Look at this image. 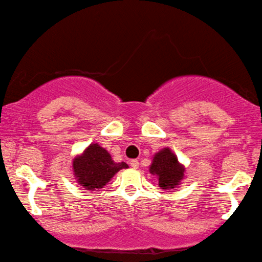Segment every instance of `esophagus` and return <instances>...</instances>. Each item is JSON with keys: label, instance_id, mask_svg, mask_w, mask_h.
<instances>
[{"label": "esophagus", "instance_id": "34e87169", "mask_svg": "<svg viewBox=\"0 0 262 262\" xmlns=\"http://www.w3.org/2000/svg\"><path fill=\"white\" fill-rule=\"evenodd\" d=\"M130 166L133 167V168H137V167H139V161H137V159H132V161H130Z\"/></svg>", "mask_w": 262, "mask_h": 262}]
</instances>
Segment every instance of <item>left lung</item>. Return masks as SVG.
<instances>
[{
	"instance_id": "1",
	"label": "left lung",
	"mask_w": 262,
	"mask_h": 262,
	"mask_svg": "<svg viewBox=\"0 0 262 262\" xmlns=\"http://www.w3.org/2000/svg\"><path fill=\"white\" fill-rule=\"evenodd\" d=\"M149 172L158 177V185L163 189H172L184 178L185 167L178 162L176 155L164 148L154 156Z\"/></svg>"
}]
</instances>
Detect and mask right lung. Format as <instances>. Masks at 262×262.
<instances>
[{"mask_svg":"<svg viewBox=\"0 0 262 262\" xmlns=\"http://www.w3.org/2000/svg\"><path fill=\"white\" fill-rule=\"evenodd\" d=\"M127 167L125 162L115 163L111 155L97 143L89 145L73 162L77 183L90 190L103 188L118 171Z\"/></svg>","mask_w":262,"mask_h":262,"instance_id":"1","label":"right lung"}]
</instances>
